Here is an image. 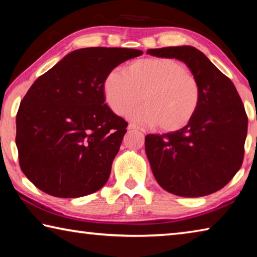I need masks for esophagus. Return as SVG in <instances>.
Masks as SVG:
<instances>
[{
  "label": "esophagus",
  "instance_id": "34e87169",
  "mask_svg": "<svg viewBox=\"0 0 257 257\" xmlns=\"http://www.w3.org/2000/svg\"><path fill=\"white\" fill-rule=\"evenodd\" d=\"M128 130H141V129H139L138 125H136L135 123H129L128 124Z\"/></svg>",
  "mask_w": 257,
  "mask_h": 257
}]
</instances>
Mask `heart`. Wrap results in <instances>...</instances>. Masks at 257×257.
Segmentation results:
<instances>
[{"label": "heart", "instance_id": "heart-1", "mask_svg": "<svg viewBox=\"0 0 257 257\" xmlns=\"http://www.w3.org/2000/svg\"><path fill=\"white\" fill-rule=\"evenodd\" d=\"M107 105L138 123L156 124L162 132H177L188 124L201 105V85L184 63L172 58L134 61L125 70H112L103 84Z\"/></svg>", "mask_w": 257, "mask_h": 257}]
</instances>
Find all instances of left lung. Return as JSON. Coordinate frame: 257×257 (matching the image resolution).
Instances as JSON below:
<instances>
[{"label": "left lung", "instance_id": "obj_1", "mask_svg": "<svg viewBox=\"0 0 257 257\" xmlns=\"http://www.w3.org/2000/svg\"><path fill=\"white\" fill-rule=\"evenodd\" d=\"M147 54L180 60L201 85V105L177 132L151 134L145 151L158 184L182 197H201L232 179L243 160L248 118L236 87L193 46L151 49Z\"/></svg>", "mask_w": 257, "mask_h": 257}]
</instances>
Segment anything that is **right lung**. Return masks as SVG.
<instances>
[{
  "instance_id": "1",
  "label": "right lung",
  "mask_w": 257,
  "mask_h": 257,
  "mask_svg": "<svg viewBox=\"0 0 257 257\" xmlns=\"http://www.w3.org/2000/svg\"><path fill=\"white\" fill-rule=\"evenodd\" d=\"M142 54L76 50L32 85L17 113L16 144L21 170L38 189L75 198L106 184L128 123L104 104L103 84L120 63Z\"/></svg>"
}]
</instances>
